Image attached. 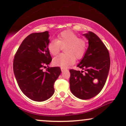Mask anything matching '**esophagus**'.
Returning a JSON list of instances; mask_svg holds the SVG:
<instances>
[{
	"mask_svg": "<svg viewBox=\"0 0 126 126\" xmlns=\"http://www.w3.org/2000/svg\"><path fill=\"white\" fill-rule=\"evenodd\" d=\"M66 68H63V67H61V70H62V72H63V71L64 70H66Z\"/></svg>",
	"mask_w": 126,
	"mask_h": 126,
	"instance_id": "34e87169",
	"label": "esophagus"
}]
</instances>
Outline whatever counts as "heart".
Masks as SVG:
<instances>
[{"label":"heart","instance_id":"obj_1","mask_svg":"<svg viewBox=\"0 0 126 126\" xmlns=\"http://www.w3.org/2000/svg\"><path fill=\"white\" fill-rule=\"evenodd\" d=\"M62 47H65L64 54H60L55 57L53 63L55 66L65 67L73 64L75 57L80 59L84 56L87 48V43L82 39L70 30H65L57 36V39L49 42L48 50L50 53L56 55L61 50Z\"/></svg>","mask_w":126,"mask_h":126}]
</instances>
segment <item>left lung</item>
Segmentation results:
<instances>
[{
	"label": "left lung",
	"instance_id": "obj_1",
	"mask_svg": "<svg viewBox=\"0 0 126 126\" xmlns=\"http://www.w3.org/2000/svg\"><path fill=\"white\" fill-rule=\"evenodd\" d=\"M89 40V47L78 67L84 70H70V89L74 96L87 100L97 95L103 88L110 66L108 50L96 34L89 32L83 34ZM95 79L98 82L94 83Z\"/></svg>",
	"mask_w": 126,
	"mask_h": 126
}]
</instances>
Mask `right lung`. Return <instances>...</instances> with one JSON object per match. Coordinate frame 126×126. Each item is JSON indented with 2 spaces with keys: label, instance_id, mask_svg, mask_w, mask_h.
<instances>
[{
  "label": "right lung",
  "instance_id": "1",
  "mask_svg": "<svg viewBox=\"0 0 126 126\" xmlns=\"http://www.w3.org/2000/svg\"><path fill=\"white\" fill-rule=\"evenodd\" d=\"M48 32L32 33L24 39L15 54L13 72L19 87L28 97L36 101H43L54 92V84L61 69L48 67L51 57L48 50Z\"/></svg>",
  "mask_w": 126,
  "mask_h": 126
}]
</instances>
